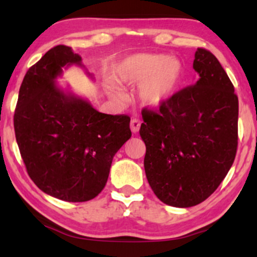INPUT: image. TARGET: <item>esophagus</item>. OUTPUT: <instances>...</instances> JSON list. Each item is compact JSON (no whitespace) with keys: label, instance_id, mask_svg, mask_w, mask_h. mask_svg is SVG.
<instances>
[{"label":"esophagus","instance_id":"34e87169","mask_svg":"<svg viewBox=\"0 0 257 257\" xmlns=\"http://www.w3.org/2000/svg\"><path fill=\"white\" fill-rule=\"evenodd\" d=\"M140 128H141V121L133 119L132 122H130V129H132V132L134 134H137L140 132Z\"/></svg>","mask_w":257,"mask_h":257}]
</instances>
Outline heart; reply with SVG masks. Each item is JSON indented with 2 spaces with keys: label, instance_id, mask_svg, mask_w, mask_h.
Returning a JSON list of instances; mask_svg holds the SVG:
<instances>
[{
  "label": "heart",
  "instance_id": "heart-1",
  "mask_svg": "<svg viewBox=\"0 0 257 257\" xmlns=\"http://www.w3.org/2000/svg\"><path fill=\"white\" fill-rule=\"evenodd\" d=\"M183 70L172 56L137 54L120 63L116 71L119 82L140 87V98L146 106L158 108L168 103L181 83ZM106 90L117 103H123L125 95L114 83L108 82Z\"/></svg>",
  "mask_w": 257,
  "mask_h": 257
}]
</instances>
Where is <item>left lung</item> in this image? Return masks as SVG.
Masks as SVG:
<instances>
[{
  "instance_id": "8db88e82",
  "label": "left lung",
  "mask_w": 257,
  "mask_h": 257,
  "mask_svg": "<svg viewBox=\"0 0 257 257\" xmlns=\"http://www.w3.org/2000/svg\"><path fill=\"white\" fill-rule=\"evenodd\" d=\"M198 79L159 111H142L144 168L154 194L173 207L205 201L233 164L238 146V97L216 57L198 48Z\"/></svg>"
}]
</instances>
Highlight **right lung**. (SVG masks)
<instances>
[{
	"label": "right lung",
	"instance_id": "1",
	"mask_svg": "<svg viewBox=\"0 0 257 257\" xmlns=\"http://www.w3.org/2000/svg\"><path fill=\"white\" fill-rule=\"evenodd\" d=\"M72 65L84 67L72 48L57 46L27 71L14 124L35 185L60 200L83 202L104 189L113 157L132 132L128 115L100 113L87 99L59 87L57 79Z\"/></svg>",
	"mask_w": 257,
	"mask_h": 257
}]
</instances>
